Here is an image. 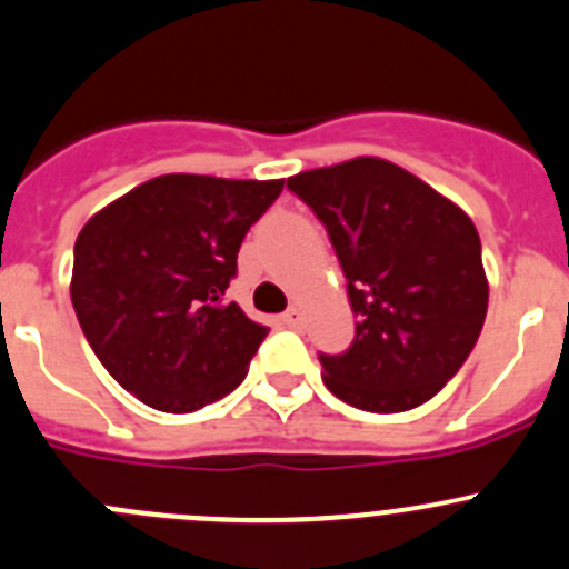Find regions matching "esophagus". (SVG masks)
Segmentation results:
<instances>
[{"label": "esophagus", "mask_w": 569, "mask_h": 569, "mask_svg": "<svg viewBox=\"0 0 569 569\" xmlns=\"http://www.w3.org/2000/svg\"><path fill=\"white\" fill-rule=\"evenodd\" d=\"M283 325H286V328H300V325H302L300 308H289V311L283 313Z\"/></svg>", "instance_id": "34e87169"}]
</instances>
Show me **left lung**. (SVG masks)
<instances>
[{
    "mask_svg": "<svg viewBox=\"0 0 569 569\" xmlns=\"http://www.w3.org/2000/svg\"><path fill=\"white\" fill-rule=\"evenodd\" d=\"M325 224L356 313L341 356H319L339 400L397 413L461 369L487 319L481 239L456 202L383 158L286 180Z\"/></svg>",
    "mask_w": 569,
    "mask_h": 569,
    "instance_id": "left-lung-1",
    "label": "left lung"
}]
</instances>
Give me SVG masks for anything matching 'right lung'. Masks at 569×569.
<instances>
[{
	"label": "right lung",
	"mask_w": 569,
	"mask_h": 569,
	"mask_svg": "<svg viewBox=\"0 0 569 569\" xmlns=\"http://www.w3.org/2000/svg\"><path fill=\"white\" fill-rule=\"evenodd\" d=\"M283 180L163 174L80 230L71 302L88 345L121 389L189 413L230 395L267 339L224 300L247 230Z\"/></svg>",
	"instance_id": "obj_1"
}]
</instances>
